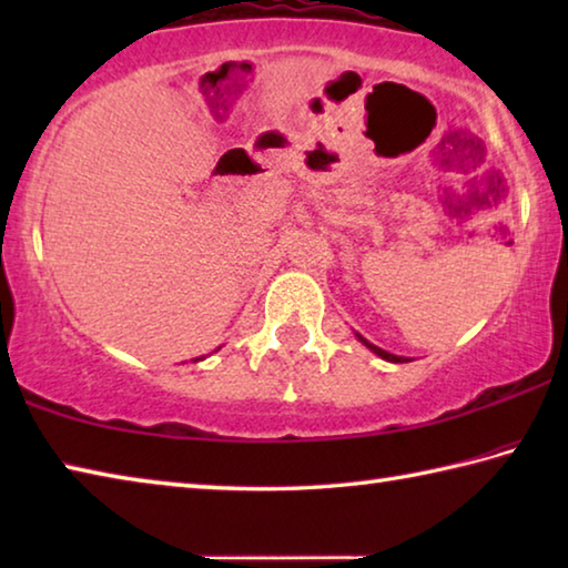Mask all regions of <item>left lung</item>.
Returning a JSON list of instances; mask_svg holds the SVG:
<instances>
[{"instance_id":"8db88e82","label":"left lung","mask_w":568,"mask_h":568,"mask_svg":"<svg viewBox=\"0 0 568 568\" xmlns=\"http://www.w3.org/2000/svg\"><path fill=\"white\" fill-rule=\"evenodd\" d=\"M358 338H361V335H358ZM365 345H368V348L373 351V353H376V355H381V358L383 361H390V363H406L408 358H400V355H393V353H388V351H383V348H378V345H373V343H368V341H365V338H361Z\"/></svg>"}]
</instances>
